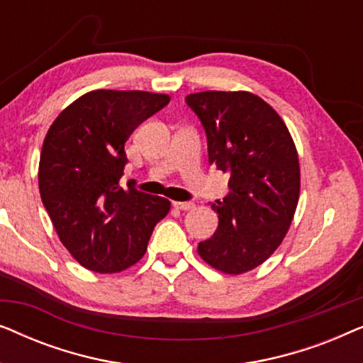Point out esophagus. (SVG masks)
<instances>
[{
    "instance_id": "1",
    "label": "esophagus",
    "mask_w": 363,
    "mask_h": 363,
    "mask_svg": "<svg viewBox=\"0 0 363 363\" xmlns=\"http://www.w3.org/2000/svg\"><path fill=\"white\" fill-rule=\"evenodd\" d=\"M173 206H175L177 210L188 211V210H193V208H195V203L193 201H173Z\"/></svg>"
}]
</instances>
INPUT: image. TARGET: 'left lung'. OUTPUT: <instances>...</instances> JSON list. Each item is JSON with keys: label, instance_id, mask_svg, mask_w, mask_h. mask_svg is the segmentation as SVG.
<instances>
[{"label": "left lung", "instance_id": "8db88e82", "mask_svg": "<svg viewBox=\"0 0 363 363\" xmlns=\"http://www.w3.org/2000/svg\"><path fill=\"white\" fill-rule=\"evenodd\" d=\"M186 106L206 133L208 160L230 175V193L211 208L218 228L198 255L226 274L262 264L289 230L299 201L297 150L286 123L251 92L190 94Z\"/></svg>", "mask_w": 363, "mask_h": 363}]
</instances>
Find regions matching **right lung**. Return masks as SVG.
I'll return each mask as SVG.
<instances>
[{"instance_id": "right-lung-1", "label": "right lung", "mask_w": 363, "mask_h": 363, "mask_svg": "<svg viewBox=\"0 0 363 363\" xmlns=\"http://www.w3.org/2000/svg\"><path fill=\"white\" fill-rule=\"evenodd\" d=\"M170 97L143 91H92L59 113L44 138L39 191L59 240L96 272L127 269L145 255L167 198L121 186L125 142Z\"/></svg>"}]
</instances>
